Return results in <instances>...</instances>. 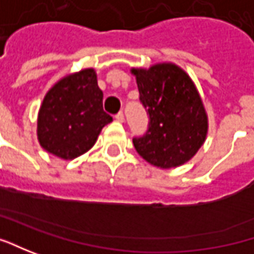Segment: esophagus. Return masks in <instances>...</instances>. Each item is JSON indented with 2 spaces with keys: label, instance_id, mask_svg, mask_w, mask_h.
Listing matches in <instances>:
<instances>
[{
  "label": "esophagus",
  "instance_id": "1",
  "mask_svg": "<svg viewBox=\"0 0 254 254\" xmlns=\"http://www.w3.org/2000/svg\"><path fill=\"white\" fill-rule=\"evenodd\" d=\"M115 119H117L118 122H124V121H125V115H124V112H118V114L115 115Z\"/></svg>",
  "mask_w": 254,
  "mask_h": 254
}]
</instances>
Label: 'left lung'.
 Segmentation results:
<instances>
[{
  "instance_id": "8db88e82",
  "label": "left lung",
  "mask_w": 254,
  "mask_h": 254,
  "mask_svg": "<svg viewBox=\"0 0 254 254\" xmlns=\"http://www.w3.org/2000/svg\"><path fill=\"white\" fill-rule=\"evenodd\" d=\"M149 127L133 137L136 152L160 169L187 163L205 142L208 117L190 75L171 63L132 68Z\"/></svg>"
}]
</instances>
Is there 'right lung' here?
<instances>
[{"instance_id":"obj_1","label":"right lung","mask_w":254,"mask_h":254,"mask_svg":"<svg viewBox=\"0 0 254 254\" xmlns=\"http://www.w3.org/2000/svg\"><path fill=\"white\" fill-rule=\"evenodd\" d=\"M102 97L92 68L55 84L45 95L38 115L40 146L64 160L90 150L101 129L112 121L102 108Z\"/></svg>"}]
</instances>
